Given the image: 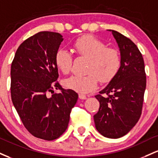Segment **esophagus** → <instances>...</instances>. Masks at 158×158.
I'll use <instances>...</instances> for the list:
<instances>
[{"mask_svg": "<svg viewBox=\"0 0 158 158\" xmlns=\"http://www.w3.org/2000/svg\"><path fill=\"white\" fill-rule=\"evenodd\" d=\"M79 98L81 99H86V96L85 95H84V94H79Z\"/></svg>", "mask_w": 158, "mask_h": 158, "instance_id": "1", "label": "esophagus"}]
</instances>
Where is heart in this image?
Instances as JSON below:
<instances>
[{
    "label": "heart",
    "mask_w": 158,
    "mask_h": 158,
    "mask_svg": "<svg viewBox=\"0 0 158 158\" xmlns=\"http://www.w3.org/2000/svg\"><path fill=\"white\" fill-rule=\"evenodd\" d=\"M73 48L79 55L89 58L86 75H74L65 80V86L81 94L93 92L98 81L107 84L114 78L121 65L119 52L107 45L93 35H85L77 39ZM55 64L60 72L69 74L72 70V56L64 49H60L55 55Z\"/></svg>",
    "instance_id": "1"
}]
</instances>
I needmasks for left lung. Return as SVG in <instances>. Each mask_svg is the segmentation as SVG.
<instances>
[{"instance_id":"left-lung-1","label":"left lung","mask_w":158,"mask_h":158,"mask_svg":"<svg viewBox=\"0 0 158 158\" xmlns=\"http://www.w3.org/2000/svg\"><path fill=\"white\" fill-rule=\"evenodd\" d=\"M112 32L121 56L118 73L105 88L95 95L100 103L94 115L98 131L108 138L122 137L139 119L146 86L143 56L134 42L118 32Z\"/></svg>"}]
</instances>
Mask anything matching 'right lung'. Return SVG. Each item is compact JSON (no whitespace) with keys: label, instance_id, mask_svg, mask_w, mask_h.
I'll list each match as a JSON object with an SVG mask.
<instances>
[{"label":"right lung","instance_id":"obj_1","mask_svg":"<svg viewBox=\"0 0 158 158\" xmlns=\"http://www.w3.org/2000/svg\"><path fill=\"white\" fill-rule=\"evenodd\" d=\"M63 38L42 31L21 44L11 65V98L23 125L32 135L54 140L66 130L78 95L62 88L55 55ZM59 88L60 94H54ZM54 94L48 97V93Z\"/></svg>","mask_w":158,"mask_h":158}]
</instances>
